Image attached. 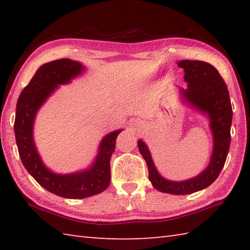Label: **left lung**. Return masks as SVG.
<instances>
[{
	"label": "left lung",
	"mask_w": 250,
	"mask_h": 250,
	"mask_svg": "<svg viewBox=\"0 0 250 250\" xmlns=\"http://www.w3.org/2000/svg\"><path fill=\"white\" fill-rule=\"evenodd\" d=\"M184 68V81L187 88H179V97L184 104L206 116L213 135V151L203 172L186 180H168L158 172L149 148L143 140L137 141L139 150L148 167L149 180L153 188L164 193L190 194L203 190L218 177L229 152L231 143L232 106L229 91L216 68L207 62L182 60L177 62Z\"/></svg>",
	"instance_id": "8db88e82"
}]
</instances>
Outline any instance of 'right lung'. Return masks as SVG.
Returning <instances> with one entry per match:
<instances>
[{
    "label": "right lung",
    "instance_id": "add662e5",
    "mask_svg": "<svg viewBox=\"0 0 250 250\" xmlns=\"http://www.w3.org/2000/svg\"><path fill=\"white\" fill-rule=\"evenodd\" d=\"M81 62L60 59L42 65L20 93L15 118V136L21 161L42 187L66 199H84L103 192L110 183V157L122 129L106 134L99 145L97 157L90 166L70 174H57L47 167L36 149L33 128L37 111L61 84L82 75Z\"/></svg>",
    "mask_w": 250,
    "mask_h": 250
}]
</instances>
